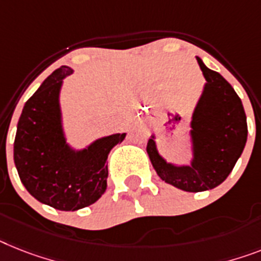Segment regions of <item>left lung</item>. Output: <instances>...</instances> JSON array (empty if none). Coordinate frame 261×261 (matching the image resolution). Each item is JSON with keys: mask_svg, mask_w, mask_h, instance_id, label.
<instances>
[{"mask_svg": "<svg viewBox=\"0 0 261 261\" xmlns=\"http://www.w3.org/2000/svg\"><path fill=\"white\" fill-rule=\"evenodd\" d=\"M205 79L191 118V163L174 164L161 156L156 135L150 136L146 152L159 177L185 192L216 188L228 177L247 143L248 126L242 100L232 85L200 57H196Z\"/></svg>", "mask_w": 261, "mask_h": 261, "instance_id": "obj_1", "label": "left lung"}]
</instances>
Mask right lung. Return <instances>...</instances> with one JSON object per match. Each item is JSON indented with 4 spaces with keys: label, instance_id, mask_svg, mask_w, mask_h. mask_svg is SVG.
<instances>
[{
    "label": "right lung",
    "instance_id": "obj_1",
    "mask_svg": "<svg viewBox=\"0 0 261 261\" xmlns=\"http://www.w3.org/2000/svg\"><path fill=\"white\" fill-rule=\"evenodd\" d=\"M72 73L69 66L58 68L25 102L17 124L14 164L21 182L34 199L73 212L92 205L104 195L108 154L126 133L104 136L81 149L68 143L60 94L64 79Z\"/></svg>",
    "mask_w": 261,
    "mask_h": 261
}]
</instances>
